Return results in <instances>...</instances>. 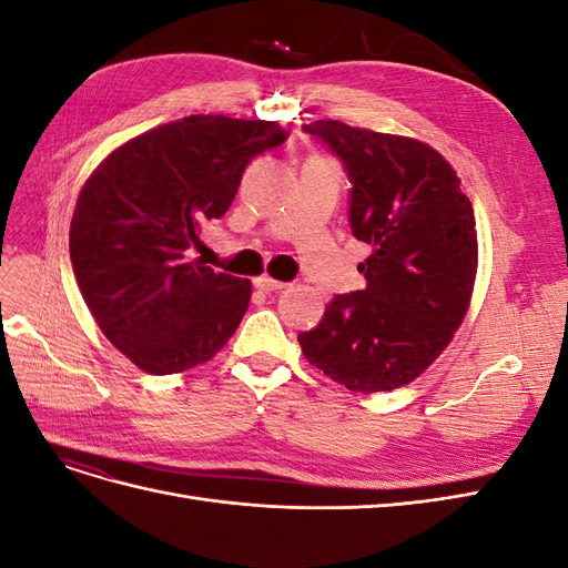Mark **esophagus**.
Here are the masks:
<instances>
[{"instance_id":"34e87169","label":"esophagus","mask_w":568,"mask_h":568,"mask_svg":"<svg viewBox=\"0 0 568 568\" xmlns=\"http://www.w3.org/2000/svg\"><path fill=\"white\" fill-rule=\"evenodd\" d=\"M255 286L261 288V291H280V288H284L286 284L280 282V280L270 277V274H261V277H255Z\"/></svg>"}]
</instances>
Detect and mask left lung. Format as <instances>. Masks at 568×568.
I'll return each mask as SVG.
<instances>
[{"instance_id":"left-lung-1","label":"left lung","mask_w":568,"mask_h":568,"mask_svg":"<svg viewBox=\"0 0 568 568\" xmlns=\"http://www.w3.org/2000/svg\"><path fill=\"white\" fill-rule=\"evenodd\" d=\"M305 132L346 163L353 236L372 255L357 265L367 286L336 296L315 329L298 336L303 355L348 390L407 386L450 346L471 305V201L455 168L412 136L341 120H315Z\"/></svg>"}]
</instances>
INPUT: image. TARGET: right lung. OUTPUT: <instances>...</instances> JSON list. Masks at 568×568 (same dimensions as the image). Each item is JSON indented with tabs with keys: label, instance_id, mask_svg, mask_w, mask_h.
Here are the masks:
<instances>
[{
	"label": "right lung",
	"instance_id": "add662e5",
	"mask_svg": "<svg viewBox=\"0 0 568 568\" xmlns=\"http://www.w3.org/2000/svg\"><path fill=\"white\" fill-rule=\"evenodd\" d=\"M272 120L186 115L113 149L82 184L71 263L94 322L132 365L180 374L209 363L248 311L251 282L186 263L201 225L232 205Z\"/></svg>",
	"mask_w": 568,
	"mask_h": 568
}]
</instances>
